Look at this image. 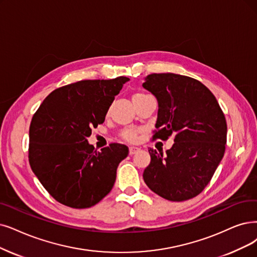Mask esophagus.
<instances>
[{
    "label": "esophagus",
    "mask_w": 257,
    "mask_h": 257,
    "mask_svg": "<svg viewBox=\"0 0 257 257\" xmlns=\"http://www.w3.org/2000/svg\"><path fill=\"white\" fill-rule=\"evenodd\" d=\"M138 151H140L139 148H136V147H131L130 148V155H134V154H136Z\"/></svg>",
    "instance_id": "obj_1"
}]
</instances>
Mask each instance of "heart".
I'll return each mask as SVG.
<instances>
[{
    "label": "heart",
    "instance_id": "heart-1",
    "mask_svg": "<svg viewBox=\"0 0 257 257\" xmlns=\"http://www.w3.org/2000/svg\"><path fill=\"white\" fill-rule=\"evenodd\" d=\"M147 97H149V95H147V94H145V93H135L134 95L132 96V100H133V102H134V104H136L137 102H139L140 100L145 99V98H147ZM108 111H109V110L107 109V111H106L107 115H108ZM139 133H140V130L134 128V127H131V128H126V130L123 131V132L121 133V137H122L123 139H125L126 141L135 142V141H137V139H138V137H139Z\"/></svg>",
    "mask_w": 257,
    "mask_h": 257
}]
</instances>
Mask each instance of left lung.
I'll return each instance as SVG.
<instances>
[{"mask_svg":"<svg viewBox=\"0 0 257 257\" xmlns=\"http://www.w3.org/2000/svg\"><path fill=\"white\" fill-rule=\"evenodd\" d=\"M142 86L158 101L153 139L174 136L175 142L166 154L149 150L145 182L171 201L197 196L213 177L227 143V122L216 98L198 80L172 73L149 75Z\"/></svg>","mask_w":257,"mask_h":257,"instance_id":"obj_1","label":"left lung"}]
</instances>
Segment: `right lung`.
Returning a JSON list of instances; mask_svg holds the SVG:
<instances>
[{
  "instance_id": "add662e5",
  "label": "right lung",
  "mask_w": 257,
  "mask_h": 257,
  "mask_svg": "<svg viewBox=\"0 0 257 257\" xmlns=\"http://www.w3.org/2000/svg\"><path fill=\"white\" fill-rule=\"evenodd\" d=\"M130 79L82 80L55 89L30 122V168L57 201L86 209L114 187L119 163L128 148L120 143L95 151L87 141L91 130L105 120L106 111Z\"/></svg>"
}]
</instances>
